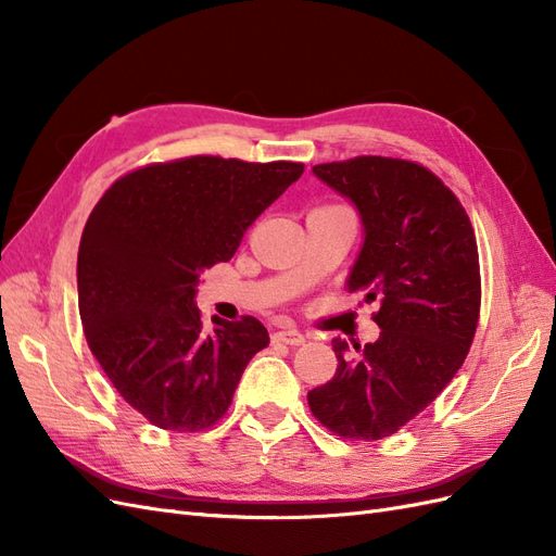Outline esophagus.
<instances>
[{
	"label": "esophagus",
	"instance_id": "34e87169",
	"mask_svg": "<svg viewBox=\"0 0 556 556\" xmlns=\"http://www.w3.org/2000/svg\"><path fill=\"white\" fill-rule=\"evenodd\" d=\"M271 341L274 343H285V345H301L306 339H304V333L296 331V329H280V331L271 333Z\"/></svg>",
	"mask_w": 556,
	"mask_h": 556
}]
</instances>
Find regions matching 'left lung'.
Segmentation results:
<instances>
[{"label": "left lung", "instance_id": "8db88e82", "mask_svg": "<svg viewBox=\"0 0 556 556\" xmlns=\"http://www.w3.org/2000/svg\"><path fill=\"white\" fill-rule=\"evenodd\" d=\"M313 174L355 201L364 248L348 288L378 301L376 343L348 352L308 392L315 419L350 441L406 427L459 371L480 319V260L462 201L427 166L380 155L315 164Z\"/></svg>", "mask_w": 556, "mask_h": 556}]
</instances>
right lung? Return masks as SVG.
<instances>
[{
	"mask_svg": "<svg viewBox=\"0 0 556 556\" xmlns=\"http://www.w3.org/2000/svg\"><path fill=\"white\" fill-rule=\"evenodd\" d=\"M304 174L301 162L192 155L117 178L78 245V311L106 378L150 425L194 433L220 422L248 362L268 345L257 317L194 306L199 274Z\"/></svg>",
	"mask_w": 556,
	"mask_h": 556,
	"instance_id": "add662e5",
	"label": "right lung"
}]
</instances>
